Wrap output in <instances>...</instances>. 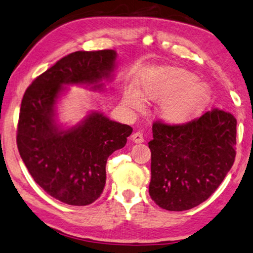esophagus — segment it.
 I'll use <instances>...</instances> for the list:
<instances>
[{
    "label": "esophagus",
    "mask_w": 253,
    "mask_h": 253,
    "mask_svg": "<svg viewBox=\"0 0 253 253\" xmlns=\"http://www.w3.org/2000/svg\"><path fill=\"white\" fill-rule=\"evenodd\" d=\"M131 139H133L134 143H143V142H144V137H143L142 131H136V133H134L133 136H131Z\"/></svg>",
    "instance_id": "34e87169"
}]
</instances>
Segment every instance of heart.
<instances>
[{"label":"heart","mask_w":253,"mask_h":253,"mask_svg":"<svg viewBox=\"0 0 253 253\" xmlns=\"http://www.w3.org/2000/svg\"><path fill=\"white\" fill-rule=\"evenodd\" d=\"M193 75L182 69L158 68L143 75L138 82V93L127 92L125 103L141 109L143 99L163 101L159 115L171 125L186 124L206 107L209 93L206 86L193 85Z\"/></svg>","instance_id":"heart-1"}]
</instances>
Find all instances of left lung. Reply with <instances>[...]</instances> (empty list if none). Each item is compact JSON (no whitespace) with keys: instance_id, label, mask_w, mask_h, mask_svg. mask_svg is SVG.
<instances>
[{"instance_id":"1","label":"left lung","mask_w":253,"mask_h":253,"mask_svg":"<svg viewBox=\"0 0 253 253\" xmlns=\"http://www.w3.org/2000/svg\"><path fill=\"white\" fill-rule=\"evenodd\" d=\"M149 193L160 208L183 211L206 201L235 160L236 119L214 108L182 125L152 126Z\"/></svg>"}]
</instances>
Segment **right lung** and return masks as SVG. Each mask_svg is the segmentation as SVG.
<instances>
[{
    "label": "right lung",
    "instance_id": "obj_1",
    "mask_svg": "<svg viewBox=\"0 0 253 253\" xmlns=\"http://www.w3.org/2000/svg\"><path fill=\"white\" fill-rule=\"evenodd\" d=\"M116 58L114 50L73 52L34 79L22 97L19 153L34 180L67 205L87 206L100 198L108 158L125 146L133 128L93 112L78 125L62 129L54 120L56 100L62 85L101 88Z\"/></svg>",
    "mask_w": 253,
    "mask_h": 253
}]
</instances>
